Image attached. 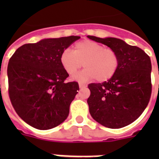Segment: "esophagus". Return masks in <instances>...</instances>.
Returning <instances> with one entry per match:
<instances>
[{"label": "esophagus", "instance_id": "esophagus-1", "mask_svg": "<svg viewBox=\"0 0 159 159\" xmlns=\"http://www.w3.org/2000/svg\"><path fill=\"white\" fill-rule=\"evenodd\" d=\"M79 86H80V89H83V88H86L87 85H86V84H82V83H80V84H79Z\"/></svg>", "mask_w": 159, "mask_h": 159}]
</instances>
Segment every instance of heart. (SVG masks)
I'll list each match as a JSON object with an SVG mask.
<instances>
[{"instance_id":"obj_1","label":"heart","mask_w":159,"mask_h":159,"mask_svg":"<svg viewBox=\"0 0 159 159\" xmlns=\"http://www.w3.org/2000/svg\"><path fill=\"white\" fill-rule=\"evenodd\" d=\"M60 60L64 71L70 75H75L84 64L85 69L75 76L80 82L95 78L99 82H105L115 75L119 66V57L114 49L92 40L78 42L74 46V51L64 49Z\"/></svg>"}]
</instances>
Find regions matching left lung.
Here are the masks:
<instances>
[{"mask_svg": "<svg viewBox=\"0 0 159 159\" xmlns=\"http://www.w3.org/2000/svg\"><path fill=\"white\" fill-rule=\"evenodd\" d=\"M88 37L114 49L119 57V69L112 78L88 85L90 114L108 128L126 127L141 116L151 99V59L141 48L120 39Z\"/></svg>", "mask_w": 159, "mask_h": 159, "instance_id": "8db88e82", "label": "left lung"}]
</instances>
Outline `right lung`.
I'll return each mask as SVG.
<instances>
[{
    "instance_id": "right-lung-1",
    "label": "right lung",
    "mask_w": 159,
    "mask_h": 159,
    "mask_svg": "<svg viewBox=\"0 0 159 159\" xmlns=\"http://www.w3.org/2000/svg\"><path fill=\"white\" fill-rule=\"evenodd\" d=\"M80 36L44 39L16 49L8 64V95L24 121L39 130L57 127L69 114L80 89L66 82L69 75L60 64V54Z\"/></svg>"
}]
</instances>
